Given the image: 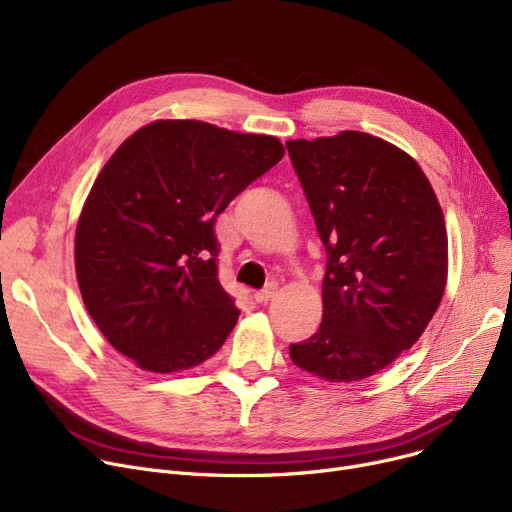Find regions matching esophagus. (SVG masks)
Instances as JSON below:
<instances>
[{"mask_svg": "<svg viewBox=\"0 0 512 512\" xmlns=\"http://www.w3.org/2000/svg\"><path fill=\"white\" fill-rule=\"evenodd\" d=\"M276 290H278V284H276V282H270L263 290H257V292L253 294V297H255L257 303H267V301H270V299L274 297Z\"/></svg>", "mask_w": 512, "mask_h": 512, "instance_id": "1", "label": "esophagus"}]
</instances>
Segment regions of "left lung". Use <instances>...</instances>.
I'll list each match as a JSON object with an SVG mask.
<instances>
[{"label":"left lung","mask_w":512,"mask_h":512,"mask_svg":"<svg viewBox=\"0 0 512 512\" xmlns=\"http://www.w3.org/2000/svg\"><path fill=\"white\" fill-rule=\"evenodd\" d=\"M324 242V317L290 344L292 363L328 382H359L419 340L446 286L448 238L417 161L367 132L288 141Z\"/></svg>","instance_id":"8db88e82"}]
</instances>
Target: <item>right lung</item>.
Instances as JSON below:
<instances>
[{"instance_id": "right-lung-1", "label": "right lung", "mask_w": 512, "mask_h": 512, "mask_svg": "<svg viewBox=\"0 0 512 512\" xmlns=\"http://www.w3.org/2000/svg\"><path fill=\"white\" fill-rule=\"evenodd\" d=\"M284 155L276 137L157 120L107 159L80 213L76 278L105 340L141 369L207 361L236 326L215 218Z\"/></svg>"}]
</instances>
